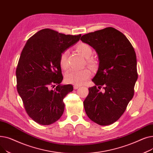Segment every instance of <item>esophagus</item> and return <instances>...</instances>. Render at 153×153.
Instances as JSON below:
<instances>
[{
    "mask_svg": "<svg viewBox=\"0 0 153 153\" xmlns=\"http://www.w3.org/2000/svg\"><path fill=\"white\" fill-rule=\"evenodd\" d=\"M79 87H80V85H74V89L75 90L77 89L78 88H79Z\"/></svg>",
    "mask_w": 153,
    "mask_h": 153,
    "instance_id": "34e87169",
    "label": "esophagus"
}]
</instances>
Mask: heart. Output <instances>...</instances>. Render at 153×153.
I'll return each instance as SVG.
<instances>
[{
	"instance_id": "obj_1",
	"label": "heart",
	"mask_w": 153,
	"mask_h": 153,
	"mask_svg": "<svg viewBox=\"0 0 153 153\" xmlns=\"http://www.w3.org/2000/svg\"><path fill=\"white\" fill-rule=\"evenodd\" d=\"M77 50L87 58V62L91 66L96 64V61L93 58H90L92 53V50L89 45L85 43H80L77 45ZM68 51L61 53L59 63L62 70H66L69 68L68 60ZM91 71L89 69L85 68L82 70H71L68 71L65 75V81L68 84L80 85L83 84L91 76Z\"/></svg>"
}]
</instances>
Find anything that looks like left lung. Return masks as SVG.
I'll return each mask as SVG.
<instances>
[{"label": "left lung", "mask_w": 153, "mask_h": 153, "mask_svg": "<svg viewBox=\"0 0 153 153\" xmlns=\"http://www.w3.org/2000/svg\"><path fill=\"white\" fill-rule=\"evenodd\" d=\"M81 41L98 54L99 66L84 101L85 113L92 121L102 126L115 123L125 112L134 95L138 79L134 48L127 38L113 27L84 35ZM103 86L105 90H100Z\"/></svg>", "instance_id": "obj_1"}]
</instances>
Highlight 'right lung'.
<instances>
[{
    "label": "right lung",
    "mask_w": 153,
    "mask_h": 153,
    "mask_svg": "<svg viewBox=\"0 0 153 153\" xmlns=\"http://www.w3.org/2000/svg\"><path fill=\"white\" fill-rule=\"evenodd\" d=\"M81 36L45 28L31 36L23 48L16 69L17 89L27 114L38 124L51 125L63 114V99L73 87L60 84V56Z\"/></svg>",
    "instance_id": "obj_1"
}]
</instances>
